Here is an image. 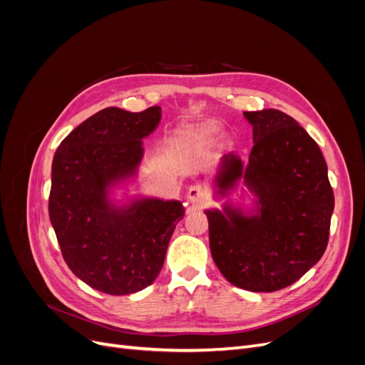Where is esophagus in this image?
Listing matches in <instances>:
<instances>
[{"instance_id":"1","label":"esophagus","mask_w":365,"mask_h":365,"mask_svg":"<svg viewBox=\"0 0 365 365\" xmlns=\"http://www.w3.org/2000/svg\"><path fill=\"white\" fill-rule=\"evenodd\" d=\"M207 197L205 187L202 184H193L189 187V192H187V200H189L192 204H201Z\"/></svg>"}]
</instances>
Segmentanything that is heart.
<instances>
[{
	"label": "heart",
	"instance_id": "obj_1",
	"mask_svg": "<svg viewBox=\"0 0 365 365\" xmlns=\"http://www.w3.org/2000/svg\"><path fill=\"white\" fill-rule=\"evenodd\" d=\"M212 137H213L212 129H196V130H189L185 134V140L189 143H207Z\"/></svg>",
	"mask_w": 365,
	"mask_h": 365
}]
</instances>
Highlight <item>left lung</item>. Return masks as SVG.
<instances>
[{"mask_svg":"<svg viewBox=\"0 0 365 365\" xmlns=\"http://www.w3.org/2000/svg\"><path fill=\"white\" fill-rule=\"evenodd\" d=\"M252 125L248 164L228 153L216 176L219 193L244 182L257 195L260 215L225 205L207 210L210 250L219 271L237 288L274 292L304 275L329 242L335 197L315 140L279 109L244 113Z\"/></svg>","mask_w":365,"mask_h":365,"instance_id":"1","label":"left lung"}]
</instances>
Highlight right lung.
I'll list each match as a JSON object with an SVG mask.
<instances>
[{
    "label": "right lung",
    "mask_w": 365,
    "mask_h": 365,
    "mask_svg": "<svg viewBox=\"0 0 365 365\" xmlns=\"http://www.w3.org/2000/svg\"><path fill=\"white\" fill-rule=\"evenodd\" d=\"M160 120V106L141 113L105 108L54 153L48 215L63 260L76 277L105 294L128 295L152 284L184 216L180 201L145 197L115 207L108 200L109 187L135 175L141 140Z\"/></svg>",
    "instance_id": "1"
}]
</instances>
